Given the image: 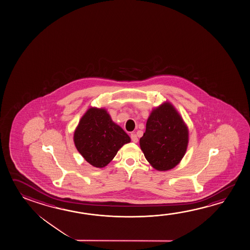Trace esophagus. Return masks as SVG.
I'll list each match as a JSON object with an SVG mask.
<instances>
[{
	"instance_id": "34e87169",
	"label": "esophagus",
	"mask_w": 250,
	"mask_h": 250,
	"mask_svg": "<svg viewBox=\"0 0 250 250\" xmlns=\"http://www.w3.org/2000/svg\"><path fill=\"white\" fill-rule=\"evenodd\" d=\"M131 140L133 143H136V144L138 142V137L136 134H131Z\"/></svg>"
}]
</instances>
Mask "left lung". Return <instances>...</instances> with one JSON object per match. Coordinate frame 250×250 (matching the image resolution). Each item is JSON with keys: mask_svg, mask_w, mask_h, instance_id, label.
I'll return each instance as SVG.
<instances>
[{"mask_svg": "<svg viewBox=\"0 0 250 250\" xmlns=\"http://www.w3.org/2000/svg\"><path fill=\"white\" fill-rule=\"evenodd\" d=\"M188 142V127L176 108L166 102L150 113L140 147L154 169L165 171L182 160Z\"/></svg>", "mask_w": 250, "mask_h": 250, "instance_id": "left-lung-1", "label": "left lung"}]
</instances>
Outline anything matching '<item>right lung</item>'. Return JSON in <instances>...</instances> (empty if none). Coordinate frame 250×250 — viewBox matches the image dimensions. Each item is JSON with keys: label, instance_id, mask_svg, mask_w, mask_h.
<instances>
[{"label": "right lung", "instance_id": "1", "mask_svg": "<svg viewBox=\"0 0 250 250\" xmlns=\"http://www.w3.org/2000/svg\"><path fill=\"white\" fill-rule=\"evenodd\" d=\"M73 141L85 161L96 168H103L131 140L112 121L105 108L90 107L81 117Z\"/></svg>", "mask_w": 250, "mask_h": 250}]
</instances>
